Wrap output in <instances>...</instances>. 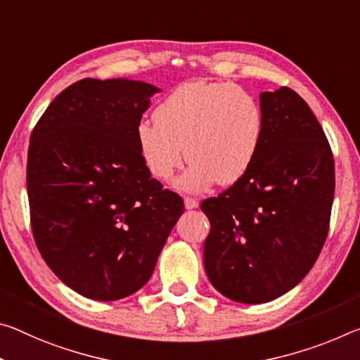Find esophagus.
I'll return each mask as SVG.
<instances>
[{"instance_id":"1","label":"esophagus","mask_w":360,"mask_h":360,"mask_svg":"<svg viewBox=\"0 0 360 360\" xmlns=\"http://www.w3.org/2000/svg\"><path fill=\"white\" fill-rule=\"evenodd\" d=\"M184 207L186 210H193L198 207V200H195V198H191V197H186L184 198Z\"/></svg>"}]
</instances>
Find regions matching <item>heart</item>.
<instances>
[{"label": "heart", "instance_id": "obj_1", "mask_svg": "<svg viewBox=\"0 0 360 360\" xmlns=\"http://www.w3.org/2000/svg\"><path fill=\"white\" fill-rule=\"evenodd\" d=\"M141 122L136 142L146 168L167 181L187 155L189 168L174 187L203 192L237 182L252 167L264 134V112L248 89L232 83H186ZM186 150H184V147Z\"/></svg>", "mask_w": 360, "mask_h": 360}]
</instances>
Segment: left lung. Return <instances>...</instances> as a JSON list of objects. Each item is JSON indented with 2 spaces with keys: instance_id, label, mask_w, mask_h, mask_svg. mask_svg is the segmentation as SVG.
Returning <instances> with one entry per match:
<instances>
[{
  "instance_id": "8db88e82",
  "label": "left lung",
  "mask_w": 360,
  "mask_h": 360,
  "mask_svg": "<svg viewBox=\"0 0 360 360\" xmlns=\"http://www.w3.org/2000/svg\"><path fill=\"white\" fill-rule=\"evenodd\" d=\"M264 134L255 162L219 197L202 202L211 229L205 271L226 298L267 303L295 288L328 233L335 165L311 107L282 86L259 94Z\"/></svg>"
}]
</instances>
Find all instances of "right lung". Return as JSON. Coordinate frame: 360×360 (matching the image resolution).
<instances>
[{
    "mask_svg": "<svg viewBox=\"0 0 360 360\" xmlns=\"http://www.w3.org/2000/svg\"><path fill=\"white\" fill-rule=\"evenodd\" d=\"M160 88L84 78L51 102L30 136L32 231L49 269L73 292L127 298L149 282L181 197L150 178L136 128Z\"/></svg>",
    "mask_w": 360,
    "mask_h": 360,
    "instance_id": "add662e5",
    "label": "right lung"
}]
</instances>
